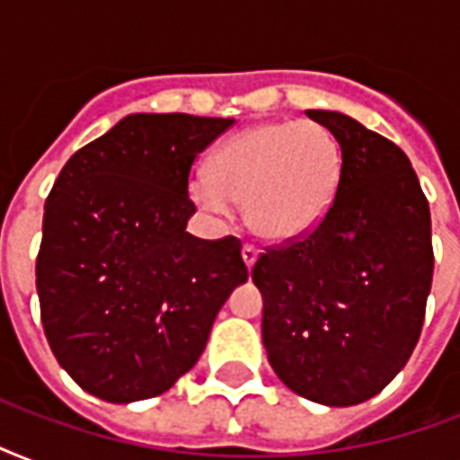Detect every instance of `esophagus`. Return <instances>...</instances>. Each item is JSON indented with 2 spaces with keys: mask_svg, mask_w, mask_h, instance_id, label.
<instances>
[{
  "mask_svg": "<svg viewBox=\"0 0 460 460\" xmlns=\"http://www.w3.org/2000/svg\"><path fill=\"white\" fill-rule=\"evenodd\" d=\"M241 258H243L245 267H248V270H252V267H255V262H258V258H260V251L255 248V245H243V251H241Z\"/></svg>",
  "mask_w": 460,
  "mask_h": 460,
  "instance_id": "1",
  "label": "esophagus"
}]
</instances>
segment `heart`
<instances>
[{
	"mask_svg": "<svg viewBox=\"0 0 460 460\" xmlns=\"http://www.w3.org/2000/svg\"><path fill=\"white\" fill-rule=\"evenodd\" d=\"M343 173L339 140L320 121H274L231 136L188 183L190 200L229 217L243 202L245 219L267 241L307 236L332 212Z\"/></svg>",
	"mask_w": 460,
	"mask_h": 460,
	"instance_id": "b5f03b06",
	"label": "heart"
}]
</instances>
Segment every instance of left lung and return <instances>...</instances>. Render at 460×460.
Returning a JSON list of instances; mask_svg holds the SVG:
<instances>
[{
  "label": "left lung",
  "instance_id": "obj_1",
  "mask_svg": "<svg viewBox=\"0 0 460 460\" xmlns=\"http://www.w3.org/2000/svg\"><path fill=\"white\" fill-rule=\"evenodd\" d=\"M334 133V208L305 238L260 255L262 343L277 377L322 406H356L413 353L432 287L429 205L411 159L341 111L307 110Z\"/></svg>",
  "mask_w": 460,
  "mask_h": 460
}]
</instances>
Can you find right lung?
<instances>
[{
  "instance_id": "1",
  "label": "right lung",
  "mask_w": 460,
  "mask_h": 460,
  "mask_svg": "<svg viewBox=\"0 0 460 460\" xmlns=\"http://www.w3.org/2000/svg\"><path fill=\"white\" fill-rule=\"evenodd\" d=\"M234 119L128 114L81 147L45 202L42 327L75 385L110 403L172 389L248 281L241 241L186 231L195 157Z\"/></svg>"
}]
</instances>
